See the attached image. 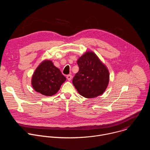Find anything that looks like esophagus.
<instances>
[{
    "mask_svg": "<svg viewBox=\"0 0 150 150\" xmlns=\"http://www.w3.org/2000/svg\"><path fill=\"white\" fill-rule=\"evenodd\" d=\"M72 76L71 75H68L67 76V78L68 80L69 81L72 79Z\"/></svg>",
    "mask_w": 150,
    "mask_h": 150,
    "instance_id": "34e87169",
    "label": "esophagus"
}]
</instances>
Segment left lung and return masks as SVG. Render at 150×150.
I'll return each mask as SVG.
<instances>
[{"mask_svg": "<svg viewBox=\"0 0 150 150\" xmlns=\"http://www.w3.org/2000/svg\"><path fill=\"white\" fill-rule=\"evenodd\" d=\"M79 71L72 83L79 94L85 98L101 95L109 82V72L93 52H87L77 60Z\"/></svg>", "mask_w": 150, "mask_h": 150, "instance_id": "1", "label": "left lung"}]
</instances>
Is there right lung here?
<instances>
[{
  "label": "right lung",
  "mask_w": 150,
  "mask_h": 150,
  "mask_svg": "<svg viewBox=\"0 0 150 150\" xmlns=\"http://www.w3.org/2000/svg\"><path fill=\"white\" fill-rule=\"evenodd\" d=\"M66 81L60 71L49 60L42 62L32 76L31 83L35 91L46 96H52L59 90Z\"/></svg>",
  "instance_id": "1"
}]
</instances>
